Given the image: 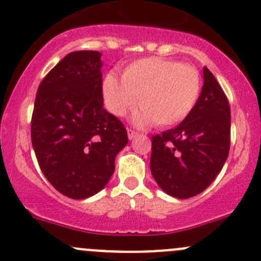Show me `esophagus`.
Wrapping results in <instances>:
<instances>
[{
    "mask_svg": "<svg viewBox=\"0 0 261 261\" xmlns=\"http://www.w3.org/2000/svg\"><path fill=\"white\" fill-rule=\"evenodd\" d=\"M127 135H128V139H130V140H133V139H135L136 136L139 135V133L138 131L133 130V128H127Z\"/></svg>",
    "mask_w": 261,
    "mask_h": 261,
    "instance_id": "obj_1",
    "label": "esophagus"
}]
</instances>
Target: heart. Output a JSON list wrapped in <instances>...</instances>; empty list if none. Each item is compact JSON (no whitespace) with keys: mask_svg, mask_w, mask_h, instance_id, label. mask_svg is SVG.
<instances>
[{"mask_svg":"<svg viewBox=\"0 0 261 261\" xmlns=\"http://www.w3.org/2000/svg\"><path fill=\"white\" fill-rule=\"evenodd\" d=\"M121 79L108 74L103 80L106 106L115 116L123 117L139 99L141 110L135 116L139 125L154 122L158 127H169L182 122L201 92L199 70L171 58L134 61L125 67Z\"/></svg>","mask_w":261,"mask_h":261,"instance_id":"obj_1","label":"heart"}]
</instances>
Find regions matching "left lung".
<instances>
[{"label": "left lung", "instance_id": "8db88e82", "mask_svg": "<svg viewBox=\"0 0 261 261\" xmlns=\"http://www.w3.org/2000/svg\"><path fill=\"white\" fill-rule=\"evenodd\" d=\"M231 145V108L204 67L198 103L178 126L151 136L150 171L164 192L178 199L200 194L221 172Z\"/></svg>", "mask_w": 261, "mask_h": 261}]
</instances>
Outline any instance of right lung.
Here are the masks:
<instances>
[{
	"label": "right lung",
	"instance_id": "right-lung-1",
	"mask_svg": "<svg viewBox=\"0 0 261 261\" xmlns=\"http://www.w3.org/2000/svg\"><path fill=\"white\" fill-rule=\"evenodd\" d=\"M102 62L97 50L63 57L38 88L32 144L45 178L71 199L99 192L115 172L127 131L103 108Z\"/></svg>",
	"mask_w": 261,
	"mask_h": 261
}]
</instances>
